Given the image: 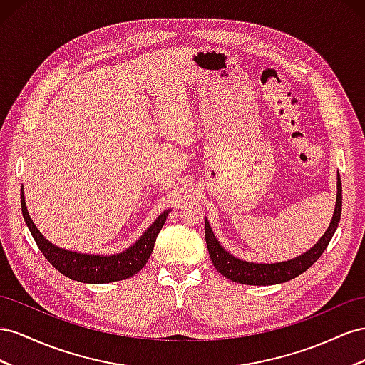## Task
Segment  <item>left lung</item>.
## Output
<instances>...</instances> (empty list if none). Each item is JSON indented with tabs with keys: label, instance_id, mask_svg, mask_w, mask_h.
I'll return each mask as SVG.
<instances>
[{
	"label": "left lung",
	"instance_id": "obj_1",
	"mask_svg": "<svg viewBox=\"0 0 365 365\" xmlns=\"http://www.w3.org/2000/svg\"><path fill=\"white\" fill-rule=\"evenodd\" d=\"M336 203H335V212H333L331 222L327 227L318 243L310 247L307 252L301 254L292 259L281 263H249L245 259L237 258L229 254L226 249L218 243L215 238L211 225L205 220V238L207 252L212 259V264L215 269L227 279H232L235 283L249 284V286H270V284H279L286 283V281L297 278L314 264L317 259L326 251L327 245L330 243L333 234H335L339 218H341V207H342V188H341V177L338 174V183H336Z\"/></svg>",
	"mask_w": 365,
	"mask_h": 365
}]
</instances>
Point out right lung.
<instances>
[{"mask_svg": "<svg viewBox=\"0 0 365 365\" xmlns=\"http://www.w3.org/2000/svg\"><path fill=\"white\" fill-rule=\"evenodd\" d=\"M21 211L29 226L30 234L34 235L41 252L48 259L50 264L58 269L62 275L79 283L103 284L113 283L130 278L147 264L148 258L154 249L155 238H158L162 226L165 225L166 217L171 210L163 211L154 223L142 234L139 240L125 251L114 255H95V254H79L67 251L64 247L51 245L47 238L38 231L34 220L27 212L24 194H21Z\"/></svg>", "mask_w": 365, "mask_h": 365, "instance_id": "1", "label": "right lung"}]
</instances>
